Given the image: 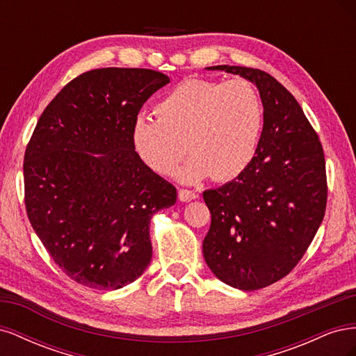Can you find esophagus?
<instances>
[{"label":"esophagus","instance_id":"34e87169","mask_svg":"<svg viewBox=\"0 0 356 356\" xmlns=\"http://www.w3.org/2000/svg\"><path fill=\"white\" fill-rule=\"evenodd\" d=\"M196 197H197V195L193 190L179 188V191H178V199L181 202H190V200H195Z\"/></svg>","mask_w":356,"mask_h":356}]
</instances>
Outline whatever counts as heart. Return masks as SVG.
<instances>
[{"label":"heart","mask_w":356,"mask_h":356,"mask_svg":"<svg viewBox=\"0 0 356 356\" xmlns=\"http://www.w3.org/2000/svg\"><path fill=\"white\" fill-rule=\"evenodd\" d=\"M154 110L157 118H135L131 135L139 159L156 174L174 172L188 149L195 154L177 177L190 184L212 175L230 181L251 165L260 144L264 111L250 81L182 80Z\"/></svg>","instance_id":"b5f03b06"}]
</instances>
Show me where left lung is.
<instances>
[{"mask_svg":"<svg viewBox=\"0 0 356 356\" xmlns=\"http://www.w3.org/2000/svg\"><path fill=\"white\" fill-rule=\"evenodd\" d=\"M208 70L254 83L264 108L251 165L222 187L203 191L211 211L204 261L224 284L255 291L293 270L324 220V149L300 104L270 74L229 65Z\"/></svg>","mask_w":356,"mask_h":356,"instance_id":"left-lung-1","label":"left lung"}]
</instances>
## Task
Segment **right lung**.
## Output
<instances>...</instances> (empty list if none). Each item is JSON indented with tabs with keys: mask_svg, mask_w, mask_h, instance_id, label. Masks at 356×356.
Listing matches in <instances>:
<instances>
[{
	"mask_svg": "<svg viewBox=\"0 0 356 356\" xmlns=\"http://www.w3.org/2000/svg\"><path fill=\"white\" fill-rule=\"evenodd\" d=\"M169 81L145 68L83 72L46 106L29 139L28 218L77 284L123 288L152 261L149 221L177 202V188L139 159L131 131L145 101Z\"/></svg>",
	"mask_w": 356,
	"mask_h": 356,
	"instance_id": "add662e5",
	"label": "right lung"
}]
</instances>
